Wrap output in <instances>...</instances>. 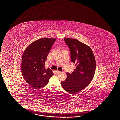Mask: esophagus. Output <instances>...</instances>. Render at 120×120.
I'll list each match as a JSON object with an SVG mask.
<instances>
[{
    "mask_svg": "<svg viewBox=\"0 0 120 120\" xmlns=\"http://www.w3.org/2000/svg\"><path fill=\"white\" fill-rule=\"evenodd\" d=\"M56 72L57 73H61V72H60V71H58V70H56Z\"/></svg>",
    "mask_w": 120,
    "mask_h": 120,
    "instance_id": "obj_1",
    "label": "esophagus"
}]
</instances>
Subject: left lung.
<instances>
[{
  "mask_svg": "<svg viewBox=\"0 0 120 120\" xmlns=\"http://www.w3.org/2000/svg\"><path fill=\"white\" fill-rule=\"evenodd\" d=\"M64 40L70 49L71 61L76 67L72 73H66V79L61 81V85L65 91L74 94L90 84L95 71V59L87 45L76 39L65 38Z\"/></svg>",
  "mask_w": 120,
  "mask_h": 120,
  "instance_id": "obj_1",
  "label": "left lung"
}]
</instances>
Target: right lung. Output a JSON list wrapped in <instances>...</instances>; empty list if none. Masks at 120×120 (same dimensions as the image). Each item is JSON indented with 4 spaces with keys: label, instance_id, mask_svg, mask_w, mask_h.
Here are the masks:
<instances>
[{
    "label": "right lung",
    "instance_id": "1",
    "mask_svg": "<svg viewBox=\"0 0 120 120\" xmlns=\"http://www.w3.org/2000/svg\"><path fill=\"white\" fill-rule=\"evenodd\" d=\"M56 39L43 38L26 47L22 57V73L26 81L36 89L45 87L53 75L52 70L45 69L48 54Z\"/></svg>",
    "mask_w": 120,
    "mask_h": 120
}]
</instances>
